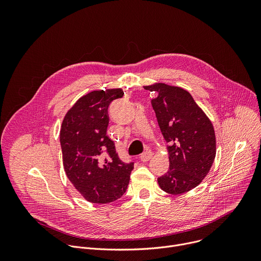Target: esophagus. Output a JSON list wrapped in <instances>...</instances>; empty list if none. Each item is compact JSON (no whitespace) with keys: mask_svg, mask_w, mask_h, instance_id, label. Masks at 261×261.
<instances>
[{"mask_svg":"<svg viewBox=\"0 0 261 261\" xmlns=\"http://www.w3.org/2000/svg\"><path fill=\"white\" fill-rule=\"evenodd\" d=\"M153 157V153L151 151H145L143 152L141 155H140V160L145 162V161H148L151 158Z\"/></svg>","mask_w":261,"mask_h":261,"instance_id":"esophagus-1","label":"esophagus"}]
</instances>
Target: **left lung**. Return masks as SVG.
Instances as JSON below:
<instances>
[{"label":"left lung","mask_w":261,"mask_h":261,"mask_svg":"<svg viewBox=\"0 0 261 261\" xmlns=\"http://www.w3.org/2000/svg\"><path fill=\"white\" fill-rule=\"evenodd\" d=\"M144 89L156 95L152 106L163 137L169 142V168L158 177V184L169 194L188 192L202 181L214 163L213 124L186 90L162 83Z\"/></svg>","instance_id":"obj_1"}]
</instances>
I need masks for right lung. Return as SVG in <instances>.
<instances>
[{
  "instance_id": "right-lung-1",
  "label": "right lung",
  "mask_w": 261,
  "mask_h": 261,
  "mask_svg": "<svg viewBox=\"0 0 261 261\" xmlns=\"http://www.w3.org/2000/svg\"><path fill=\"white\" fill-rule=\"evenodd\" d=\"M122 89L93 91L66 114L60 131L65 172L90 202L108 203L126 192L133 162H123L107 134L109 104L122 98Z\"/></svg>"
}]
</instances>
